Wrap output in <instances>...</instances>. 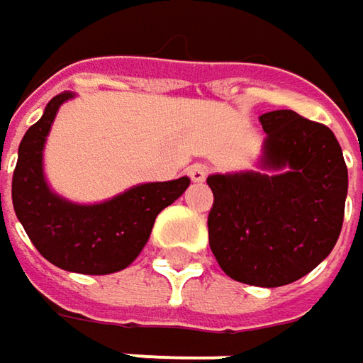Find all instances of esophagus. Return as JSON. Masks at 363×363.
<instances>
[{
    "mask_svg": "<svg viewBox=\"0 0 363 363\" xmlns=\"http://www.w3.org/2000/svg\"><path fill=\"white\" fill-rule=\"evenodd\" d=\"M188 174L194 182H203L210 174V167L206 163H194V165H189Z\"/></svg>",
    "mask_w": 363,
    "mask_h": 363,
    "instance_id": "34e87169",
    "label": "esophagus"
}]
</instances>
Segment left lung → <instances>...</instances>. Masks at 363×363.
Wrapping results in <instances>:
<instances>
[{
  "mask_svg": "<svg viewBox=\"0 0 363 363\" xmlns=\"http://www.w3.org/2000/svg\"><path fill=\"white\" fill-rule=\"evenodd\" d=\"M264 169L210 175L208 238L220 269L238 283L283 286L311 272L340 238L347 167L333 131L295 111L260 115Z\"/></svg>",
  "mask_w": 363,
  "mask_h": 363,
  "instance_id": "8db88e82",
  "label": "left lung"
}]
</instances>
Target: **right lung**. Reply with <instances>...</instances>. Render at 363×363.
I'll list each match as a JSON object with an SVG mask.
<instances>
[{"instance_id":"obj_1","label":"right lung","mask_w":363,"mask_h":363,"mask_svg":"<svg viewBox=\"0 0 363 363\" xmlns=\"http://www.w3.org/2000/svg\"><path fill=\"white\" fill-rule=\"evenodd\" d=\"M68 99L72 92L56 94L21 139L11 179L13 210L38 252L52 264L82 274L123 271L143 250L157 214L186 191L189 179L141 184L94 206L58 198L44 179L42 149L58 106Z\"/></svg>"}]
</instances>
